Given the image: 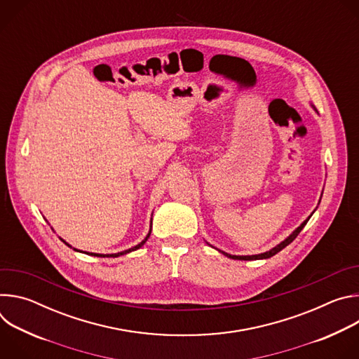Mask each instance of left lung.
I'll use <instances>...</instances> for the list:
<instances>
[{
  "instance_id": "left-lung-1",
  "label": "left lung",
  "mask_w": 359,
  "mask_h": 359,
  "mask_svg": "<svg viewBox=\"0 0 359 359\" xmlns=\"http://www.w3.org/2000/svg\"><path fill=\"white\" fill-rule=\"evenodd\" d=\"M311 217V216H310ZM310 217L306 219L304 223H301V226L299 227H297L284 241H281L280 244H277L274 248H271L270 251H266V252H262V254H255V255H231V254H229V252H224V251H222V250H219L222 254H224V255H227L229 259H233V260H263V259H270V257H273V255H276L278 251H281L284 247H287L290 243H292L294 240H295V237L299 234V231L304 229V226L306 224V222L310 220Z\"/></svg>"
}]
</instances>
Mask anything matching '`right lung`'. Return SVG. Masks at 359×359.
Instances as JSON below:
<instances>
[{
    "mask_svg": "<svg viewBox=\"0 0 359 359\" xmlns=\"http://www.w3.org/2000/svg\"><path fill=\"white\" fill-rule=\"evenodd\" d=\"M150 233H151V222H150V230H149V233H147V236L144 237V240H142L137 245H135V247H132V248H129V250H125V251H121V252H116V254H96V252H86V254H90V255H96V257H119V255H123V254H128V252H130V251H135V250H137V248H140L144 243H146V240L149 238V236H150ZM62 240V238H61ZM64 241V240H62ZM65 243V241H64ZM67 245H69L68 243H65ZM71 247V245H69ZM76 250V248H75ZM76 251H79V250H76Z\"/></svg>",
    "mask_w": 359,
    "mask_h": 359,
    "instance_id": "obj_1",
    "label": "right lung"
}]
</instances>
